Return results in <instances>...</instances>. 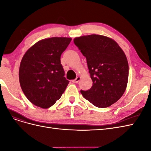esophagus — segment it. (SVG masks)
I'll use <instances>...</instances> for the list:
<instances>
[{
  "label": "esophagus",
  "mask_w": 151,
  "mask_h": 151,
  "mask_svg": "<svg viewBox=\"0 0 151 151\" xmlns=\"http://www.w3.org/2000/svg\"><path fill=\"white\" fill-rule=\"evenodd\" d=\"M80 79H81V77L78 76V77H77L76 79H75L74 80H72V82L74 83H77L80 81Z\"/></svg>",
  "instance_id": "34e87169"
}]
</instances>
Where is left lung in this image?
<instances>
[{
  "label": "left lung",
  "instance_id": "left-lung-1",
  "mask_svg": "<svg viewBox=\"0 0 151 151\" xmlns=\"http://www.w3.org/2000/svg\"><path fill=\"white\" fill-rule=\"evenodd\" d=\"M74 44L86 58L93 86L81 91L94 106L106 108L124 94L129 79V63L124 52L108 36L90 35L76 37Z\"/></svg>",
  "mask_w": 151,
  "mask_h": 151
}]
</instances>
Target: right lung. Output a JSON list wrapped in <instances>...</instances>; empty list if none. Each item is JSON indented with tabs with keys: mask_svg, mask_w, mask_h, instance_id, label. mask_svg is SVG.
<instances>
[{
	"mask_svg": "<svg viewBox=\"0 0 151 151\" xmlns=\"http://www.w3.org/2000/svg\"><path fill=\"white\" fill-rule=\"evenodd\" d=\"M71 38L52 37L38 41L22 57L19 70L21 88L35 106L48 108L60 98L69 81L60 63Z\"/></svg>",
	"mask_w": 151,
	"mask_h": 151,
	"instance_id": "1",
	"label": "right lung"
}]
</instances>
